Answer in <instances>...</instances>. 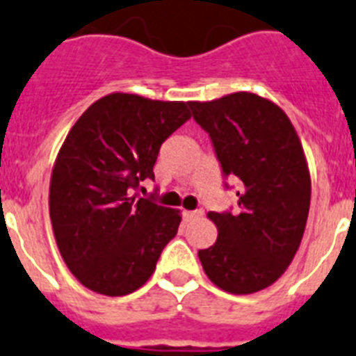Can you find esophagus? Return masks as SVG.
I'll use <instances>...</instances> for the list:
<instances>
[{
  "label": "esophagus",
  "mask_w": 356,
  "mask_h": 356,
  "mask_svg": "<svg viewBox=\"0 0 356 356\" xmlns=\"http://www.w3.org/2000/svg\"><path fill=\"white\" fill-rule=\"evenodd\" d=\"M202 214H203L202 209H198V211H184L185 220H193V218H196V216H202Z\"/></svg>",
  "instance_id": "esophagus-1"
}]
</instances>
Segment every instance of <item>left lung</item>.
I'll use <instances>...</instances> for the list:
<instances>
[{"label": "left lung", "mask_w": 356, "mask_h": 356, "mask_svg": "<svg viewBox=\"0 0 356 356\" xmlns=\"http://www.w3.org/2000/svg\"><path fill=\"white\" fill-rule=\"evenodd\" d=\"M191 109L223 178L238 181V209L209 212L218 239L198 257L216 286L254 293L281 277L305 234L312 184L302 145L284 111L256 93L191 102Z\"/></svg>", "instance_id": "left-lung-1"}]
</instances>
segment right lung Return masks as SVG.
I'll use <instances>...</instances> for the list:
<instances>
[{
    "label": "right lung",
    "instance_id": "add662e5",
    "mask_svg": "<svg viewBox=\"0 0 356 356\" xmlns=\"http://www.w3.org/2000/svg\"><path fill=\"white\" fill-rule=\"evenodd\" d=\"M189 108L111 93L70 129L51 171L50 220L66 266L90 290H138L178 232V211L133 193L154 180L158 151L189 120Z\"/></svg>",
    "mask_w": 356,
    "mask_h": 356
}]
</instances>
